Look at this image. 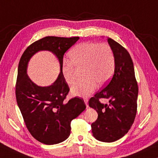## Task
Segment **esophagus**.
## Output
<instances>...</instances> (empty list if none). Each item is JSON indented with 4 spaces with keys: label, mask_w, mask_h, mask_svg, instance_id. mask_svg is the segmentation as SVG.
Instances as JSON below:
<instances>
[{
    "label": "esophagus",
    "mask_w": 158,
    "mask_h": 158,
    "mask_svg": "<svg viewBox=\"0 0 158 158\" xmlns=\"http://www.w3.org/2000/svg\"><path fill=\"white\" fill-rule=\"evenodd\" d=\"M84 102L86 105V107H89V105H88V102H89V100L88 99H84Z\"/></svg>",
    "instance_id": "obj_1"
}]
</instances>
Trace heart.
<instances>
[{"label": "heart", "instance_id": "heart-1", "mask_svg": "<svg viewBox=\"0 0 158 158\" xmlns=\"http://www.w3.org/2000/svg\"><path fill=\"white\" fill-rule=\"evenodd\" d=\"M69 62L61 68L62 75L68 84L75 80L76 69L83 68L85 79L76 83L71 89L74 96L86 98L95 92L98 83L104 85L114 73L115 56L113 50L106 44L86 42L77 44L68 53Z\"/></svg>", "mask_w": 158, "mask_h": 158}]
</instances>
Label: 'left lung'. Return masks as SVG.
I'll return each mask as SVG.
<instances>
[{
  "instance_id": "8db88e82",
  "label": "left lung",
  "mask_w": 158,
  "mask_h": 158,
  "mask_svg": "<svg viewBox=\"0 0 158 158\" xmlns=\"http://www.w3.org/2000/svg\"><path fill=\"white\" fill-rule=\"evenodd\" d=\"M115 56L114 76L107 85L90 99L98 119L91 124L93 137L103 142H113L127 134L135 121L137 108L138 85L132 58L127 51L111 38H107ZM100 98L109 100L102 104Z\"/></svg>"
}]
</instances>
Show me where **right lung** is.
Wrapping results in <instances>:
<instances>
[{
    "mask_svg": "<svg viewBox=\"0 0 158 158\" xmlns=\"http://www.w3.org/2000/svg\"><path fill=\"white\" fill-rule=\"evenodd\" d=\"M79 39V37H45L31 44L19 63L16 84L18 106L31 135L47 145L66 140L70 134L72 120L86 107L83 99L79 98L71 99L68 102L64 101L69 89L61 72L63 56ZM41 50L53 53L60 64V73L57 80L48 87L37 86L27 74L30 58Z\"/></svg>",
    "mask_w": 158,
    "mask_h": 158,
    "instance_id": "right-lung-1",
    "label": "right lung"
}]
</instances>
